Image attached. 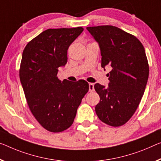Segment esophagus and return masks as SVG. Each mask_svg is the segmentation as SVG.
Listing matches in <instances>:
<instances>
[{
	"label": "esophagus",
	"instance_id": "esophagus-1",
	"mask_svg": "<svg viewBox=\"0 0 161 161\" xmlns=\"http://www.w3.org/2000/svg\"><path fill=\"white\" fill-rule=\"evenodd\" d=\"M93 91H94V84L90 83H89V91L92 92Z\"/></svg>",
	"mask_w": 161,
	"mask_h": 161
}]
</instances>
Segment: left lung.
I'll return each instance as SVG.
<instances>
[{
  "label": "left lung",
  "mask_w": 161,
  "mask_h": 161,
  "mask_svg": "<svg viewBox=\"0 0 161 161\" xmlns=\"http://www.w3.org/2000/svg\"><path fill=\"white\" fill-rule=\"evenodd\" d=\"M99 45L101 67L112 70L108 88L94 85L100 96L95 110L99 119L112 127L125 125L134 114L144 93L149 65L142 44L136 36L118 27H87Z\"/></svg>",
  "instance_id": "1"
}]
</instances>
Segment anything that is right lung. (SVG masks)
I'll use <instances>...</instances> for the list:
<instances>
[{
	"label": "right lung",
	"instance_id": "add662e5",
	"mask_svg": "<svg viewBox=\"0 0 161 161\" xmlns=\"http://www.w3.org/2000/svg\"><path fill=\"white\" fill-rule=\"evenodd\" d=\"M83 31L82 27L47 29L29 42L22 54L19 77L27 104L49 132H63L73 125L88 91L86 80L62 82L57 76L68 61L69 46Z\"/></svg>",
	"mask_w": 161,
	"mask_h": 161
}]
</instances>
